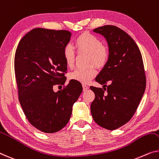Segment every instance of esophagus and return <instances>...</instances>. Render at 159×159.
I'll return each instance as SVG.
<instances>
[{
	"mask_svg": "<svg viewBox=\"0 0 159 159\" xmlns=\"http://www.w3.org/2000/svg\"><path fill=\"white\" fill-rule=\"evenodd\" d=\"M82 86H83V89H84V91H86V90L89 89V86H87L86 85L83 84V85H82Z\"/></svg>",
	"mask_w": 159,
	"mask_h": 159,
	"instance_id": "esophagus-1",
	"label": "esophagus"
}]
</instances>
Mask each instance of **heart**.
<instances>
[{"label": "heart", "mask_w": 159, "mask_h": 159, "mask_svg": "<svg viewBox=\"0 0 159 159\" xmlns=\"http://www.w3.org/2000/svg\"><path fill=\"white\" fill-rule=\"evenodd\" d=\"M75 46L79 53L89 55V65L94 64L97 67H103L108 62L110 53L108 47L102 44L98 38L89 33H84L78 36L75 41ZM63 56L66 65L73 68L75 63V53L70 45H66L63 48ZM96 70L91 66L86 69H76L70 73L69 79L80 84H86L96 76Z\"/></svg>", "instance_id": "obj_1"}]
</instances>
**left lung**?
Here are the masks:
<instances>
[{
	"label": "left lung",
	"mask_w": 159,
	"mask_h": 159,
	"mask_svg": "<svg viewBox=\"0 0 159 159\" xmlns=\"http://www.w3.org/2000/svg\"><path fill=\"white\" fill-rule=\"evenodd\" d=\"M93 32L105 37L110 56L96 78L103 90L91 86L95 93L91 112L97 124L115 130L129 121L145 91L143 59L134 39L120 28L107 25L95 28Z\"/></svg>",
	"instance_id": "8db88e82"
}]
</instances>
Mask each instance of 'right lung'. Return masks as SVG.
Returning <instances> with one entry per match:
<instances>
[{
    "label": "right lung",
    "instance_id": "1",
    "mask_svg": "<svg viewBox=\"0 0 159 159\" xmlns=\"http://www.w3.org/2000/svg\"><path fill=\"white\" fill-rule=\"evenodd\" d=\"M71 33L34 28L19 42L14 59L19 102L30 124L42 132L60 131L69 121L73 103L83 91L80 83L70 80L62 91L67 70L63 56Z\"/></svg>",
    "mask_w": 159,
    "mask_h": 159
}]
</instances>
